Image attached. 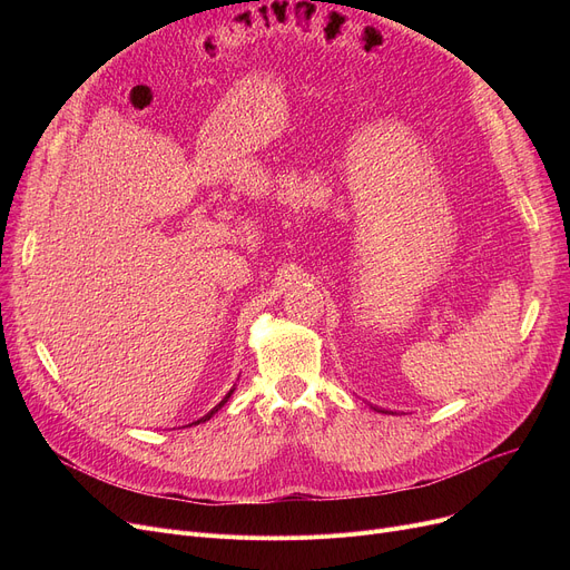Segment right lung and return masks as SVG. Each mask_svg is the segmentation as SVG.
Segmentation results:
<instances>
[{"mask_svg":"<svg viewBox=\"0 0 570 570\" xmlns=\"http://www.w3.org/2000/svg\"><path fill=\"white\" fill-rule=\"evenodd\" d=\"M233 391H235V387H230V391H228V395H226V397H224V400H222V402H219V404H217V406H215L213 411H209V413H205V415L200 417V421H196V423H191V425H198V423H205V421H209V417H213V415H215V413H217V411H219V409H222V406H224V404L228 402V397L233 395Z\"/></svg>","mask_w":570,"mask_h":570,"instance_id":"right-lung-1","label":"right lung"}]
</instances>
